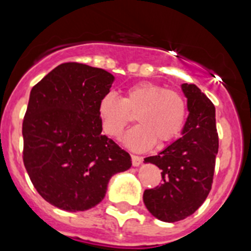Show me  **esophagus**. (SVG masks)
Returning a JSON list of instances; mask_svg holds the SVG:
<instances>
[{
  "mask_svg": "<svg viewBox=\"0 0 251 251\" xmlns=\"http://www.w3.org/2000/svg\"><path fill=\"white\" fill-rule=\"evenodd\" d=\"M131 158H132V165L133 166H140L142 164V161H143V158H142V156H138V155H131Z\"/></svg>",
  "mask_w": 251,
  "mask_h": 251,
  "instance_id": "obj_1",
  "label": "esophagus"
}]
</instances>
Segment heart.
Wrapping results in <instances>:
<instances>
[{
	"label": "heart",
	"instance_id": "b5f03b06",
	"mask_svg": "<svg viewBox=\"0 0 251 251\" xmlns=\"http://www.w3.org/2000/svg\"><path fill=\"white\" fill-rule=\"evenodd\" d=\"M98 111L103 130L113 138L120 137L136 115L140 125L124 138L126 146L135 151L149 148L154 142L164 147L176 140L187 118L186 100L181 93L149 81L127 87L123 98L108 93L100 100Z\"/></svg>",
	"mask_w": 251,
	"mask_h": 251
}]
</instances>
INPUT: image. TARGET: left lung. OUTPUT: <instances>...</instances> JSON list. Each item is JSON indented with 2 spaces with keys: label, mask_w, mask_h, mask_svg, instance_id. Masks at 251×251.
<instances>
[{
  "label": "left lung",
  "mask_w": 251,
  "mask_h": 251,
  "mask_svg": "<svg viewBox=\"0 0 251 251\" xmlns=\"http://www.w3.org/2000/svg\"><path fill=\"white\" fill-rule=\"evenodd\" d=\"M181 88L188 110L182 136L156 155L144 159L146 164L158 166L163 177L160 186L144 191V205L164 222L186 219L204 203L219 151L214 104L193 83H182Z\"/></svg>",
  "instance_id": "obj_1"
}]
</instances>
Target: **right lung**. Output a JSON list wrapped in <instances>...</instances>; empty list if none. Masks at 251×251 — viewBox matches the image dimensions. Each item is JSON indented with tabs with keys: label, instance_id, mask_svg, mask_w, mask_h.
Wrapping results in <instances>:
<instances>
[{
	"label": "right lung",
	"instance_id": "1",
	"mask_svg": "<svg viewBox=\"0 0 251 251\" xmlns=\"http://www.w3.org/2000/svg\"><path fill=\"white\" fill-rule=\"evenodd\" d=\"M115 77L100 68L64 63L32 87L23 121V160L40 196L65 211L103 201L131 156L102 135L100 102Z\"/></svg>",
	"mask_w": 251,
	"mask_h": 251
}]
</instances>
